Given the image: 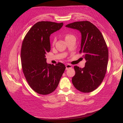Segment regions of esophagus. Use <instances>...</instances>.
<instances>
[{
	"instance_id": "esophagus-1",
	"label": "esophagus",
	"mask_w": 123,
	"mask_h": 123,
	"mask_svg": "<svg viewBox=\"0 0 123 123\" xmlns=\"http://www.w3.org/2000/svg\"><path fill=\"white\" fill-rule=\"evenodd\" d=\"M72 68V66L70 65V64H67L66 65V70H68L70 68Z\"/></svg>"
}]
</instances>
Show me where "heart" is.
<instances>
[{"instance_id":"b5f03b06","label":"heart","mask_w":123,"mask_h":123,"mask_svg":"<svg viewBox=\"0 0 123 123\" xmlns=\"http://www.w3.org/2000/svg\"><path fill=\"white\" fill-rule=\"evenodd\" d=\"M71 36H72V35H70V34H67V35L65 36V39ZM54 42H55V39H54V40H53V43H54Z\"/></svg>"}]
</instances>
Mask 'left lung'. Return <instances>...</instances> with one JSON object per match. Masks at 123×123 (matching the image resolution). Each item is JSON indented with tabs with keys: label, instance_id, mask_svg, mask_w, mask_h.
Wrapping results in <instances>:
<instances>
[{
	"label": "left lung",
	"instance_id": "left-lung-1",
	"mask_svg": "<svg viewBox=\"0 0 123 123\" xmlns=\"http://www.w3.org/2000/svg\"><path fill=\"white\" fill-rule=\"evenodd\" d=\"M79 30L81 35L80 53L86 62L83 68L74 67L75 74L72 79L75 88L82 92L97 88L105 76L108 61V50L104 37L98 28L88 21H77L66 25Z\"/></svg>",
	"mask_w": 123,
	"mask_h": 123
}]
</instances>
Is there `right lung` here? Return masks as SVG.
<instances>
[{
	"mask_svg": "<svg viewBox=\"0 0 123 123\" xmlns=\"http://www.w3.org/2000/svg\"><path fill=\"white\" fill-rule=\"evenodd\" d=\"M63 23L39 21L25 36L21 50L23 72L30 86L38 94L47 95L53 92L66 69L61 62L48 64L46 54L51 47L50 36L59 30Z\"/></svg>",
	"mask_w": 123,
	"mask_h": 123,
	"instance_id": "add662e5",
	"label": "right lung"
}]
</instances>
